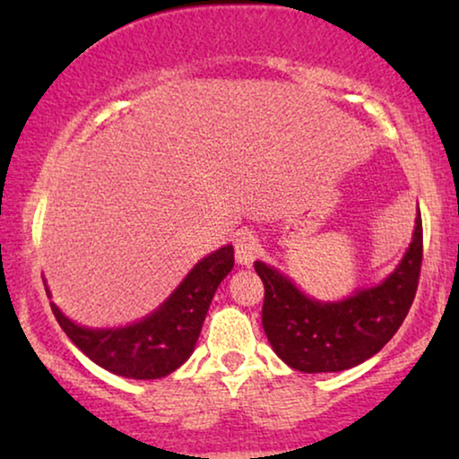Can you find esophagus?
<instances>
[{"instance_id": "esophagus-1", "label": "esophagus", "mask_w": 459, "mask_h": 459, "mask_svg": "<svg viewBox=\"0 0 459 459\" xmlns=\"http://www.w3.org/2000/svg\"><path fill=\"white\" fill-rule=\"evenodd\" d=\"M261 255V244L256 231H240L236 238V261L240 265H253V263L259 259Z\"/></svg>"}]
</instances>
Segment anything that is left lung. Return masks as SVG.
Listing matches in <instances>:
<instances>
[{
	"instance_id": "left-lung-1",
	"label": "left lung",
	"mask_w": 459,
	"mask_h": 459,
	"mask_svg": "<svg viewBox=\"0 0 459 459\" xmlns=\"http://www.w3.org/2000/svg\"><path fill=\"white\" fill-rule=\"evenodd\" d=\"M422 267V217L397 269L374 288L357 290L338 303L305 297L278 269L256 261L265 286L263 330L275 355L307 374L342 372L378 353L410 311Z\"/></svg>"
}]
</instances>
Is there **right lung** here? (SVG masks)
<instances>
[{
    "instance_id": "add662e5",
    "label": "right lung",
    "mask_w": 459,
    "mask_h": 459,
    "mask_svg": "<svg viewBox=\"0 0 459 459\" xmlns=\"http://www.w3.org/2000/svg\"><path fill=\"white\" fill-rule=\"evenodd\" d=\"M231 267L234 248L228 244L198 261L152 316L125 328H83L54 303L52 311L66 336L100 368L123 378L156 380L175 372L192 355L217 286Z\"/></svg>"
}]
</instances>
